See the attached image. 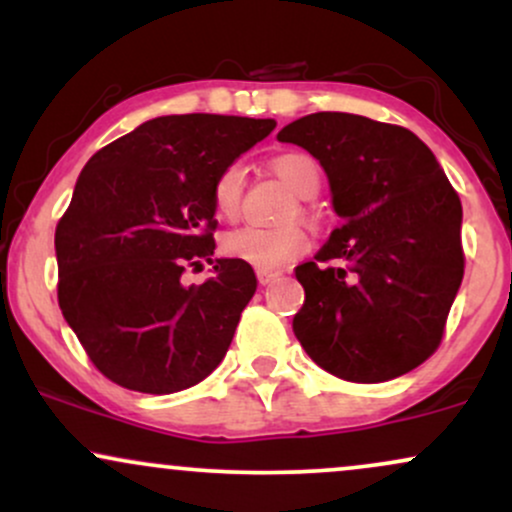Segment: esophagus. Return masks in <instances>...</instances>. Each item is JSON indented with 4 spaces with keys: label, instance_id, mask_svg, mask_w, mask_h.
Instances as JSON below:
<instances>
[{
    "label": "esophagus",
    "instance_id": "esophagus-1",
    "mask_svg": "<svg viewBox=\"0 0 512 512\" xmlns=\"http://www.w3.org/2000/svg\"><path fill=\"white\" fill-rule=\"evenodd\" d=\"M276 276H279V272H276V269H257V281H260L262 286L272 284Z\"/></svg>",
    "mask_w": 512,
    "mask_h": 512
}]
</instances>
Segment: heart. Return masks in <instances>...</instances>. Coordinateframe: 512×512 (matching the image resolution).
Segmentation results:
<instances>
[{"instance_id":"b5f03b06","label":"heart","mask_w":512,"mask_h":512,"mask_svg":"<svg viewBox=\"0 0 512 512\" xmlns=\"http://www.w3.org/2000/svg\"><path fill=\"white\" fill-rule=\"evenodd\" d=\"M269 166L286 185L296 192L298 197L310 199L320 190V166L301 151H286L276 154ZM245 197V170L240 163H228L226 168L216 175L214 187H211V199L214 209L221 219H238L243 209ZM310 248V236L303 226L291 223V226L262 228V226H243L236 231H228L221 238V252L231 260L245 262L257 269H279L301 257Z\"/></svg>"}]
</instances>
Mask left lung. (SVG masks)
<instances>
[{"label": "left lung", "mask_w": 512, "mask_h": 512, "mask_svg": "<svg viewBox=\"0 0 512 512\" xmlns=\"http://www.w3.org/2000/svg\"><path fill=\"white\" fill-rule=\"evenodd\" d=\"M325 168L344 223L296 267L298 342L349 383H385L436 354L464 274L462 204L409 129L313 113L276 134Z\"/></svg>", "instance_id": "1"}]
</instances>
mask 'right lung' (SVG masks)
<instances>
[{"mask_svg": "<svg viewBox=\"0 0 512 512\" xmlns=\"http://www.w3.org/2000/svg\"><path fill=\"white\" fill-rule=\"evenodd\" d=\"M274 120L166 115L91 156L55 228L57 301L108 380L146 395L202 383L231 346L257 289L250 264L216 260L199 286L187 267L214 255V187Z\"/></svg>", "mask_w": 512, "mask_h": 512, "instance_id": "obj_1", "label": "right lung"}]
</instances>
